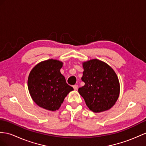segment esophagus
Here are the masks:
<instances>
[{
	"instance_id": "obj_1",
	"label": "esophagus",
	"mask_w": 146,
	"mask_h": 146,
	"mask_svg": "<svg viewBox=\"0 0 146 146\" xmlns=\"http://www.w3.org/2000/svg\"><path fill=\"white\" fill-rule=\"evenodd\" d=\"M73 88H74V90H77L78 85H73Z\"/></svg>"
}]
</instances>
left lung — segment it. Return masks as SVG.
I'll return each instance as SVG.
<instances>
[{
    "label": "left lung",
    "instance_id": "left-lung-1",
    "mask_svg": "<svg viewBox=\"0 0 146 146\" xmlns=\"http://www.w3.org/2000/svg\"><path fill=\"white\" fill-rule=\"evenodd\" d=\"M82 80L85 83L79 88L88 108L95 113L111 108L119 95L118 76L111 67L100 60L94 59L82 63Z\"/></svg>",
    "mask_w": 146,
    "mask_h": 146
}]
</instances>
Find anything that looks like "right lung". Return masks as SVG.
<instances>
[{"label": "right lung", "instance_id": "obj_1", "mask_svg": "<svg viewBox=\"0 0 146 146\" xmlns=\"http://www.w3.org/2000/svg\"><path fill=\"white\" fill-rule=\"evenodd\" d=\"M62 65L58 60L48 59L38 63L29 74L30 94L35 104L42 108L58 110L67 94L74 90L60 72Z\"/></svg>", "mask_w": 146, "mask_h": 146}]
</instances>
